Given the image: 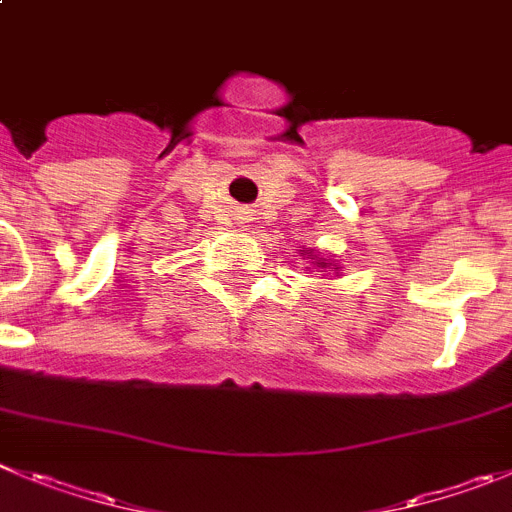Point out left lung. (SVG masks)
<instances>
[{
    "label": "left lung",
    "mask_w": 512,
    "mask_h": 512,
    "mask_svg": "<svg viewBox=\"0 0 512 512\" xmlns=\"http://www.w3.org/2000/svg\"><path fill=\"white\" fill-rule=\"evenodd\" d=\"M302 256H304V259L309 261V266H314V269H320V271H332V274L340 276V269H342V266H340V264H335V261L325 259V256H320V253L314 251V248H309V251H304ZM322 279H325V274H322Z\"/></svg>",
    "instance_id": "left-lung-1"
}]
</instances>
